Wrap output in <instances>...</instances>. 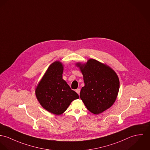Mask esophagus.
<instances>
[{"mask_svg": "<svg viewBox=\"0 0 150 150\" xmlns=\"http://www.w3.org/2000/svg\"><path fill=\"white\" fill-rule=\"evenodd\" d=\"M75 91L79 95V94H80V91H81V90H80V88H77L76 90H75Z\"/></svg>", "mask_w": 150, "mask_h": 150, "instance_id": "34e87169", "label": "esophagus"}]
</instances>
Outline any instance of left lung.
Returning a JSON list of instances; mask_svg holds the SVG:
<instances>
[{"label":"left lung","instance_id":"obj_1","mask_svg":"<svg viewBox=\"0 0 150 150\" xmlns=\"http://www.w3.org/2000/svg\"><path fill=\"white\" fill-rule=\"evenodd\" d=\"M83 76L84 86L80 97L91 113L98 115L110 108L116 100L120 82L115 71L95 59L86 64L78 63Z\"/></svg>","mask_w":150,"mask_h":150}]
</instances>
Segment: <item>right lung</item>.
<instances>
[{
	"instance_id": "obj_1",
	"label": "right lung",
	"mask_w": 150,
	"mask_h": 150,
	"mask_svg": "<svg viewBox=\"0 0 150 150\" xmlns=\"http://www.w3.org/2000/svg\"><path fill=\"white\" fill-rule=\"evenodd\" d=\"M63 66L54 62L47 69L35 88V96L41 105L50 113H63L74 100L79 98L63 79Z\"/></svg>"
}]
</instances>
